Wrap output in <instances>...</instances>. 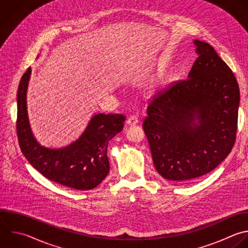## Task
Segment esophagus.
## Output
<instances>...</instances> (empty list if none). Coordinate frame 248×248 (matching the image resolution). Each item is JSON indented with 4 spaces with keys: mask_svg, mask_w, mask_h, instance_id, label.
<instances>
[{
    "mask_svg": "<svg viewBox=\"0 0 248 248\" xmlns=\"http://www.w3.org/2000/svg\"><path fill=\"white\" fill-rule=\"evenodd\" d=\"M138 123H139V119H138V117L135 116V115H130V116L128 117L127 121H126L127 126H135V125H137Z\"/></svg>",
    "mask_w": 248,
    "mask_h": 248,
    "instance_id": "obj_1",
    "label": "esophagus"
}]
</instances>
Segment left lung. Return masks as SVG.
I'll return each instance as SVG.
<instances>
[{
	"instance_id": "left-lung-1",
	"label": "left lung",
	"mask_w": 248,
	"mask_h": 248,
	"mask_svg": "<svg viewBox=\"0 0 248 248\" xmlns=\"http://www.w3.org/2000/svg\"><path fill=\"white\" fill-rule=\"evenodd\" d=\"M194 45L198 58L188 78L155 95L142 123L155 169L178 183L214 170L230 154L237 130L234 75L210 45Z\"/></svg>"
}]
</instances>
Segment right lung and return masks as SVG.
<instances>
[{
	"instance_id": "obj_1",
	"label": "right lung",
	"mask_w": 248,
	"mask_h": 248,
	"mask_svg": "<svg viewBox=\"0 0 248 248\" xmlns=\"http://www.w3.org/2000/svg\"><path fill=\"white\" fill-rule=\"evenodd\" d=\"M30 75L31 68L22 76L17 91L16 130L22 153L38 171L51 181L77 190L97 187L109 171L108 143L123 129L125 116L96 114L79 139L70 145L58 149L42 146L32 134L27 113Z\"/></svg>"
}]
</instances>
